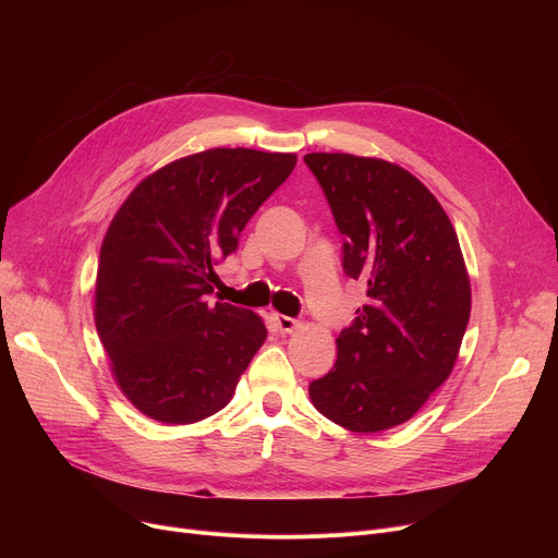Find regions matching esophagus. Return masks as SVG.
<instances>
[{
	"label": "esophagus",
	"instance_id": "34e87169",
	"mask_svg": "<svg viewBox=\"0 0 558 558\" xmlns=\"http://www.w3.org/2000/svg\"><path fill=\"white\" fill-rule=\"evenodd\" d=\"M274 320H276V326L280 328L282 335H291V332H296L301 328V320L284 316V314H274Z\"/></svg>",
	"mask_w": 558,
	"mask_h": 558
}]
</instances>
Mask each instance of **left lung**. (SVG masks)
Wrapping results in <instances>:
<instances>
[{
    "label": "left lung",
    "instance_id": "obj_1",
    "mask_svg": "<svg viewBox=\"0 0 558 558\" xmlns=\"http://www.w3.org/2000/svg\"><path fill=\"white\" fill-rule=\"evenodd\" d=\"M305 162L345 238L343 269L366 280L368 299L310 400L350 432H385L450 377L471 318V278L450 217L414 173L350 154H307Z\"/></svg>",
    "mask_w": 558,
    "mask_h": 558
}]
</instances>
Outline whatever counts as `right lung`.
<instances>
[{
    "label": "right lung",
    "mask_w": 558,
    "mask_h": 558,
    "mask_svg": "<svg viewBox=\"0 0 558 558\" xmlns=\"http://www.w3.org/2000/svg\"><path fill=\"white\" fill-rule=\"evenodd\" d=\"M296 154L208 149L126 196L99 251L95 326L114 385L140 414L190 425L217 414L267 339L259 314L210 303L215 264L296 167Z\"/></svg>",
    "instance_id": "1"
}]
</instances>
